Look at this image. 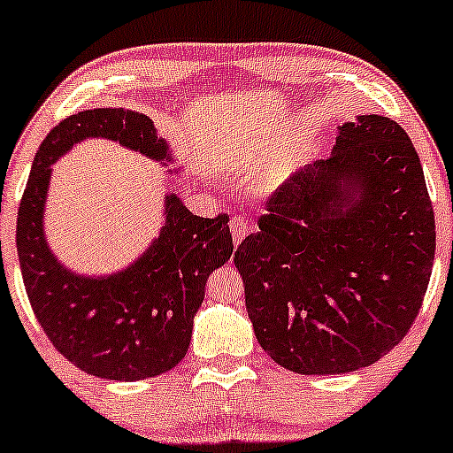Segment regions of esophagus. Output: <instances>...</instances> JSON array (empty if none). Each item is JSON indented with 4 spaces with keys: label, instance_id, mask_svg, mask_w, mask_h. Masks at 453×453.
<instances>
[{
    "label": "esophagus",
    "instance_id": "obj_1",
    "mask_svg": "<svg viewBox=\"0 0 453 453\" xmlns=\"http://www.w3.org/2000/svg\"><path fill=\"white\" fill-rule=\"evenodd\" d=\"M230 230H232V236H234V244H241L242 238L247 236V232L250 230V226L247 223V219L241 215H234L230 219Z\"/></svg>",
    "mask_w": 453,
    "mask_h": 453
}]
</instances>
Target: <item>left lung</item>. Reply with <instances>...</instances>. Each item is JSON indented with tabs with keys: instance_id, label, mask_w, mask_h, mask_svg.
Segmentation results:
<instances>
[{
	"instance_id": "1",
	"label": "left lung",
	"mask_w": 453,
	"mask_h": 453,
	"mask_svg": "<svg viewBox=\"0 0 453 453\" xmlns=\"http://www.w3.org/2000/svg\"><path fill=\"white\" fill-rule=\"evenodd\" d=\"M434 212L411 139L395 119L337 127L234 253L255 337L302 375L358 372L405 337L434 261Z\"/></svg>"
}]
</instances>
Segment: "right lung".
Returning <instances> with one entry per match:
<instances>
[{
	"label": "right lung",
	"instance_id": "add662e5",
	"mask_svg": "<svg viewBox=\"0 0 453 453\" xmlns=\"http://www.w3.org/2000/svg\"><path fill=\"white\" fill-rule=\"evenodd\" d=\"M86 139H109L177 174L171 145L130 109H88L63 119L37 150L16 219V249L31 308L52 346L81 372L137 382L177 367L189 348L206 279L232 257L230 217L194 215L165 194L160 234L111 274L67 268L43 230L52 165Z\"/></svg>",
	"mask_w": 453,
	"mask_h": 453
}]
</instances>
